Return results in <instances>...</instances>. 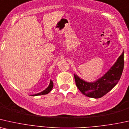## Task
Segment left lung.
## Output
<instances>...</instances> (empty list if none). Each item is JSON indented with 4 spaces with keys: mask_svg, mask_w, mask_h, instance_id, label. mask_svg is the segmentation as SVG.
<instances>
[{
    "mask_svg": "<svg viewBox=\"0 0 129 129\" xmlns=\"http://www.w3.org/2000/svg\"><path fill=\"white\" fill-rule=\"evenodd\" d=\"M124 68V51L114 65L101 78L94 82L85 81L74 74L77 87L84 95L99 99L106 95L118 83Z\"/></svg>",
    "mask_w": 129,
    "mask_h": 129,
    "instance_id": "8db88e82",
    "label": "left lung"
}]
</instances>
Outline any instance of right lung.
Masks as SVG:
<instances>
[{
  "instance_id": "right-lung-1",
  "label": "right lung",
  "mask_w": 129,
  "mask_h": 129,
  "mask_svg": "<svg viewBox=\"0 0 129 129\" xmlns=\"http://www.w3.org/2000/svg\"><path fill=\"white\" fill-rule=\"evenodd\" d=\"M53 87H54V84H53V81L51 80L48 87L47 88L45 89V90L44 91H42V92H39V93H37L36 94H34V95H33V96H37V95H44V94H48L49 92H50L51 90H52Z\"/></svg>"
}]
</instances>
